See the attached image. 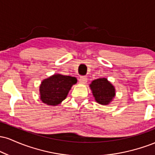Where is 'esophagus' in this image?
I'll return each instance as SVG.
<instances>
[{
	"label": "esophagus",
	"instance_id": "34e87169",
	"mask_svg": "<svg viewBox=\"0 0 155 155\" xmlns=\"http://www.w3.org/2000/svg\"><path fill=\"white\" fill-rule=\"evenodd\" d=\"M87 81V76H81L79 79V82L81 84H85Z\"/></svg>",
	"mask_w": 155,
	"mask_h": 155
}]
</instances>
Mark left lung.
Returning a JSON list of instances; mask_svg holds the SVG:
<instances>
[{
  "label": "left lung",
  "instance_id": "1",
  "mask_svg": "<svg viewBox=\"0 0 155 155\" xmlns=\"http://www.w3.org/2000/svg\"><path fill=\"white\" fill-rule=\"evenodd\" d=\"M92 94L98 104L107 105L115 96V89L105 78L94 80L90 84Z\"/></svg>",
  "mask_w": 155,
  "mask_h": 155
}]
</instances>
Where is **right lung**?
Segmentation results:
<instances>
[{"label": "right lung", "instance_id": "obj_1", "mask_svg": "<svg viewBox=\"0 0 155 155\" xmlns=\"http://www.w3.org/2000/svg\"><path fill=\"white\" fill-rule=\"evenodd\" d=\"M75 77L55 74L42 81L40 86L41 100L50 106L60 104L67 97L72 85L76 83Z\"/></svg>", "mask_w": 155, "mask_h": 155}]
</instances>
